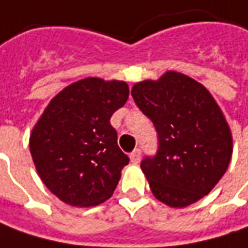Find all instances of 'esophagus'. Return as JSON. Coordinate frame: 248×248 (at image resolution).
I'll use <instances>...</instances> for the list:
<instances>
[{
    "instance_id": "1",
    "label": "esophagus",
    "mask_w": 248,
    "mask_h": 248,
    "mask_svg": "<svg viewBox=\"0 0 248 248\" xmlns=\"http://www.w3.org/2000/svg\"><path fill=\"white\" fill-rule=\"evenodd\" d=\"M141 159V150L139 148H136V150L133 151L132 154H130V160H132V163H139Z\"/></svg>"
}]
</instances>
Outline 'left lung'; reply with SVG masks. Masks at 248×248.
<instances>
[{
    "label": "left lung",
    "mask_w": 248,
    "mask_h": 248,
    "mask_svg": "<svg viewBox=\"0 0 248 248\" xmlns=\"http://www.w3.org/2000/svg\"><path fill=\"white\" fill-rule=\"evenodd\" d=\"M132 96L158 133L156 154L141 162L154 196L170 207L202 199L232 156L231 129L216 100L202 83L175 71L136 83Z\"/></svg>",
    "instance_id": "left-lung-1"
}]
</instances>
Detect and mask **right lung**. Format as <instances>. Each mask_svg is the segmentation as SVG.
<instances>
[{
    "mask_svg": "<svg viewBox=\"0 0 248 248\" xmlns=\"http://www.w3.org/2000/svg\"><path fill=\"white\" fill-rule=\"evenodd\" d=\"M124 81L85 78L56 94L30 136L42 183L70 206H97L115 191L129 156L118 147L109 119L124 107Z\"/></svg>",
    "mask_w": 248,
    "mask_h": 248,
    "instance_id": "add662e5",
    "label": "right lung"
}]
</instances>
